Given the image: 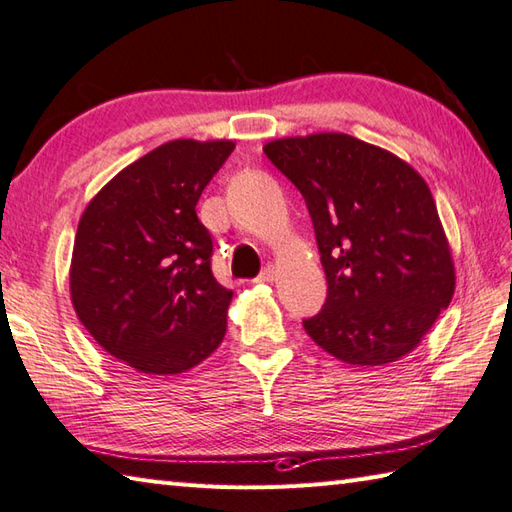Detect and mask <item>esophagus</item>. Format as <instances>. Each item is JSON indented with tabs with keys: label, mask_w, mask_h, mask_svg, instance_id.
Returning a JSON list of instances; mask_svg holds the SVG:
<instances>
[{
	"label": "esophagus",
	"mask_w": 512,
	"mask_h": 512,
	"mask_svg": "<svg viewBox=\"0 0 512 512\" xmlns=\"http://www.w3.org/2000/svg\"><path fill=\"white\" fill-rule=\"evenodd\" d=\"M273 279H275V268L266 266L253 281H255V284H268V281H273Z\"/></svg>",
	"instance_id": "obj_1"
}]
</instances>
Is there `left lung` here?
<instances>
[{"label":"left lung","mask_w":512,"mask_h":512,"mask_svg":"<svg viewBox=\"0 0 512 512\" xmlns=\"http://www.w3.org/2000/svg\"><path fill=\"white\" fill-rule=\"evenodd\" d=\"M268 160L306 200L328 299L303 328L350 365L409 354L449 306L455 268L436 202L416 169L347 134L281 138Z\"/></svg>","instance_id":"left-lung-1"}]
</instances>
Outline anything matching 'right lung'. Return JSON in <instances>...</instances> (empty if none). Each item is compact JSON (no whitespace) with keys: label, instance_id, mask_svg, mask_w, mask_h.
<instances>
[{"label":"right lung","instance_id":"add662e5","mask_svg":"<svg viewBox=\"0 0 512 512\" xmlns=\"http://www.w3.org/2000/svg\"><path fill=\"white\" fill-rule=\"evenodd\" d=\"M233 149V140H171L114 176L81 215L72 306L136 372H187L224 339L233 292L213 277V239L195 204Z\"/></svg>","mask_w":512,"mask_h":512}]
</instances>
